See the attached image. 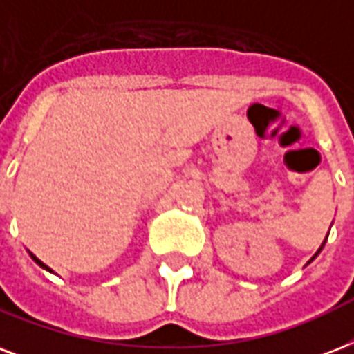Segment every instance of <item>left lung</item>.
<instances>
[{
  "label": "left lung",
  "mask_w": 354,
  "mask_h": 354,
  "mask_svg": "<svg viewBox=\"0 0 354 354\" xmlns=\"http://www.w3.org/2000/svg\"><path fill=\"white\" fill-rule=\"evenodd\" d=\"M323 245H325V243H323ZM323 245H321V249H323ZM321 249H319V250H321ZM319 250H317V252H319ZM314 258H315V256H314ZM314 258H312V260H314Z\"/></svg>",
  "instance_id": "1"
}]
</instances>
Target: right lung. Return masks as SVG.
I'll list each match as a JSON object with an SVG mask.
<instances>
[{"mask_svg": "<svg viewBox=\"0 0 354 354\" xmlns=\"http://www.w3.org/2000/svg\"><path fill=\"white\" fill-rule=\"evenodd\" d=\"M31 256H33V260H35V261H37V263H39V266L46 267V263H42V261H40V260H39V258H37V256H35V254H31ZM46 269H48V267H46Z\"/></svg>", "mask_w": 354, "mask_h": 354, "instance_id": "1", "label": "right lung"}]
</instances>
